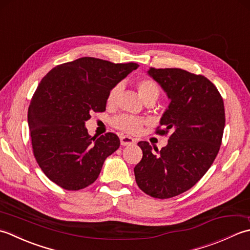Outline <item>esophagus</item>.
<instances>
[{"label":"esophagus","mask_w":250,"mask_h":250,"mask_svg":"<svg viewBox=\"0 0 250 250\" xmlns=\"http://www.w3.org/2000/svg\"><path fill=\"white\" fill-rule=\"evenodd\" d=\"M120 140H121V145L122 146H130V145H134L135 142H136L135 139L132 138V137L124 136V135L120 136Z\"/></svg>","instance_id":"esophagus-1"}]
</instances>
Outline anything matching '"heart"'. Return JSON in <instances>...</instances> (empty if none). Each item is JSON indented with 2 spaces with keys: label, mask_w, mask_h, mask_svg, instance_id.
<instances>
[{
  "label": "heart",
  "mask_w": 250,
  "mask_h": 250,
  "mask_svg": "<svg viewBox=\"0 0 250 250\" xmlns=\"http://www.w3.org/2000/svg\"><path fill=\"white\" fill-rule=\"evenodd\" d=\"M137 89H138V93L142 99L146 101L153 100L155 101L160 96V87L153 80L149 78H141L136 82ZM122 86L121 84H116L112 87L109 91L108 96H106V104L109 105H112L115 104L116 99L121 93ZM146 121L140 118H135V116L127 115V114H121L112 122V124L122 131L127 132V134H136L138 132L142 126L145 125Z\"/></svg>",
  "instance_id": "heart-1"
}]
</instances>
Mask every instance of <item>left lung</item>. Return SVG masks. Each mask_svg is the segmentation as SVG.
I'll return each mask as SVG.
<instances>
[{
  "instance_id": "8db88e82",
  "label": "left lung",
  "mask_w": 250,
  "mask_h": 250,
  "mask_svg": "<svg viewBox=\"0 0 250 250\" xmlns=\"http://www.w3.org/2000/svg\"><path fill=\"white\" fill-rule=\"evenodd\" d=\"M171 101L155 134L168 136L159 151L139 141L142 159L134 168L136 182L146 194L169 198L196 185L220 149L226 113L217 87L202 74L178 68L147 71Z\"/></svg>"
}]
</instances>
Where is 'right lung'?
I'll use <instances>...</instances> for the list:
<instances>
[{
	"instance_id": "add662e5",
	"label": "right lung",
	"mask_w": 250,
	"mask_h": 250,
	"mask_svg": "<svg viewBox=\"0 0 250 250\" xmlns=\"http://www.w3.org/2000/svg\"><path fill=\"white\" fill-rule=\"evenodd\" d=\"M139 65L82 57L56 65L32 96L28 123L33 155L49 180L68 191L90 186L120 147L113 132L91 137L85 121L105 111L110 89Z\"/></svg>"
}]
</instances>
